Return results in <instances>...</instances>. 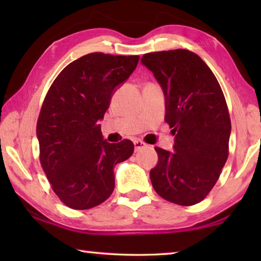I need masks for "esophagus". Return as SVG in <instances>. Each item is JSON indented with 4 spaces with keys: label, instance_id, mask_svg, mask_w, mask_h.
<instances>
[{
    "label": "esophagus",
    "instance_id": "1",
    "mask_svg": "<svg viewBox=\"0 0 261 261\" xmlns=\"http://www.w3.org/2000/svg\"><path fill=\"white\" fill-rule=\"evenodd\" d=\"M134 144H135V149H136V151H139V149L144 148L145 146H146V144H145L144 141L140 140V139H135L134 140Z\"/></svg>",
    "mask_w": 261,
    "mask_h": 261
}]
</instances>
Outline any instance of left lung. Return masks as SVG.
Masks as SVG:
<instances>
[{
    "instance_id": "obj_1",
    "label": "left lung",
    "mask_w": 261,
    "mask_h": 261,
    "mask_svg": "<svg viewBox=\"0 0 261 261\" xmlns=\"http://www.w3.org/2000/svg\"><path fill=\"white\" fill-rule=\"evenodd\" d=\"M141 63L165 91V121L175 136V152L155 147L152 185L163 199L196 205L218 182L229 155L231 122L223 92L205 62L190 50L148 53Z\"/></svg>"
}]
</instances>
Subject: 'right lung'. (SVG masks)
I'll list each match as a JSON object with an SVG mask.
<instances>
[{
    "label": "right lung",
    "mask_w": 261,
    "mask_h": 261,
    "mask_svg": "<svg viewBox=\"0 0 261 261\" xmlns=\"http://www.w3.org/2000/svg\"><path fill=\"white\" fill-rule=\"evenodd\" d=\"M138 61V55L91 53L68 64L47 92L37 123L39 159L53 191L70 208L107 200L115 188L114 167L134 153L131 140H103L99 121L115 87Z\"/></svg>",
    "instance_id": "1"
}]
</instances>
